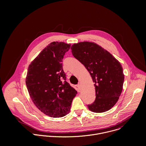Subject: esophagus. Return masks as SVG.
<instances>
[{"label":"esophagus","mask_w":146,"mask_h":146,"mask_svg":"<svg viewBox=\"0 0 146 146\" xmlns=\"http://www.w3.org/2000/svg\"><path fill=\"white\" fill-rule=\"evenodd\" d=\"M76 86H77V88H78V89L79 90H80V89H81V88H82V87H81V85H80V84L79 83L77 85H76Z\"/></svg>","instance_id":"obj_1"}]
</instances>
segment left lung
I'll return each instance as SVG.
<instances>
[{
	"instance_id": "obj_1",
	"label": "left lung",
	"mask_w": 146,
	"mask_h": 146,
	"mask_svg": "<svg viewBox=\"0 0 146 146\" xmlns=\"http://www.w3.org/2000/svg\"><path fill=\"white\" fill-rule=\"evenodd\" d=\"M72 54L89 71L96 89V100L89 110L101 113L116 104L122 92L124 75L121 64L110 52L93 42H80L71 47Z\"/></svg>"
}]
</instances>
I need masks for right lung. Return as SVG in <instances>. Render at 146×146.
Returning <instances> with one entry per match:
<instances>
[{"mask_svg":"<svg viewBox=\"0 0 146 146\" xmlns=\"http://www.w3.org/2000/svg\"><path fill=\"white\" fill-rule=\"evenodd\" d=\"M70 46L64 42H51L28 67L26 84L29 95L36 107L52 117L68 113L77 94L66 81L63 70V56Z\"/></svg>","mask_w":146,"mask_h":146,"instance_id":"obj_1","label":"right lung"}]
</instances>
